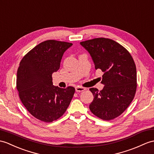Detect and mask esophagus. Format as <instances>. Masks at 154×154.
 Wrapping results in <instances>:
<instances>
[{
  "mask_svg": "<svg viewBox=\"0 0 154 154\" xmlns=\"http://www.w3.org/2000/svg\"><path fill=\"white\" fill-rule=\"evenodd\" d=\"M85 88L83 87H75V91L77 92H83L84 91H85Z\"/></svg>",
  "mask_w": 154,
  "mask_h": 154,
  "instance_id": "1",
  "label": "esophagus"
}]
</instances>
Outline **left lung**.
I'll return each instance as SVG.
<instances>
[{
  "label": "left lung",
  "instance_id": "obj_1",
  "mask_svg": "<svg viewBox=\"0 0 154 154\" xmlns=\"http://www.w3.org/2000/svg\"><path fill=\"white\" fill-rule=\"evenodd\" d=\"M80 45L90 54L95 69H100L103 73L102 90L89 89L94 96L89 108L103 120L115 119L134 97L137 69L134 60L123 46L112 39L96 38L81 42Z\"/></svg>",
  "mask_w": 154,
  "mask_h": 154
}]
</instances>
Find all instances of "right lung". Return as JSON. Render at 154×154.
Returning a JSON list of instances; mask_svg holds the SVG:
<instances>
[{
	"label": "right lung",
	"instance_id": "add662e5",
	"mask_svg": "<svg viewBox=\"0 0 154 154\" xmlns=\"http://www.w3.org/2000/svg\"><path fill=\"white\" fill-rule=\"evenodd\" d=\"M73 45L48 40L25 56L17 72L16 86L23 106L37 119L49 123L65 113L73 98L75 88L54 86L52 75L60 69L63 53Z\"/></svg>",
	"mask_w": 154,
	"mask_h": 154
}]
</instances>
